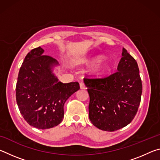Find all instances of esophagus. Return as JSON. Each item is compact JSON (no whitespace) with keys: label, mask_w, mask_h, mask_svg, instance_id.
Masks as SVG:
<instances>
[{"label":"esophagus","mask_w":160,"mask_h":160,"mask_svg":"<svg viewBox=\"0 0 160 160\" xmlns=\"http://www.w3.org/2000/svg\"><path fill=\"white\" fill-rule=\"evenodd\" d=\"M80 89H82V90H85V89H86L85 85L83 82H80Z\"/></svg>","instance_id":"1"}]
</instances>
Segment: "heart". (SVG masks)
I'll list each match as a JSON object with an SVG mask.
<instances>
[{
    "label": "heart",
    "instance_id": "1",
    "mask_svg": "<svg viewBox=\"0 0 160 160\" xmlns=\"http://www.w3.org/2000/svg\"><path fill=\"white\" fill-rule=\"evenodd\" d=\"M100 56H94V57L85 58L81 60V62L85 65H90L93 63H96L93 65L90 70V73L94 78H100L106 74L109 69V66L107 62L100 60Z\"/></svg>",
    "mask_w": 160,
    "mask_h": 160
}]
</instances>
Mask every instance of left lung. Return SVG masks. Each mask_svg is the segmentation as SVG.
<instances>
[{"label": "left lung", "mask_w": 160, "mask_h": 160, "mask_svg": "<svg viewBox=\"0 0 160 160\" xmlns=\"http://www.w3.org/2000/svg\"><path fill=\"white\" fill-rule=\"evenodd\" d=\"M117 70L105 78H84L90 96L89 118L94 126L105 131H117L131 123L141 99L138 66L124 48Z\"/></svg>", "instance_id": "1"}]
</instances>
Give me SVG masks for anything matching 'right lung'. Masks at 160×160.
Masks as SVG:
<instances>
[{"label": "right lung", "instance_id": "1", "mask_svg": "<svg viewBox=\"0 0 160 160\" xmlns=\"http://www.w3.org/2000/svg\"><path fill=\"white\" fill-rule=\"evenodd\" d=\"M44 52L39 47L27 54L16 85L19 110L27 122L38 129L51 128L61 123L65 102L80 89L78 82L63 83L58 80L53 73L58 62Z\"/></svg>", "mask_w": 160, "mask_h": 160}]
</instances>
